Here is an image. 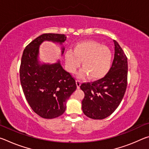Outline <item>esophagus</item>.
<instances>
[{"label":"esophagus","instance_id":"1","mask_svg":"<svg viewBox=\"0 0 149 149\" xmlns=\"http://www.w3.org/2000/svg\"><path fill=\"white\" fill-rule=\"evenodd\" d=\"M81 84V81H79V80L77 79V80H76V85H77V89H79Z\"/></svg>","mask_w":149,"mask_h":149}]
</instances>
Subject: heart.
<instances>
[{
	"label": "heart",
	"mask_w": 149,
	"mask_h": 149,
	"mask_svg": "<svg viewBox=\"0 0 149 149\" xmlns=\"http://www.w3.org/2000/svg\"><path fill=\"white\" fill-rule=\"evenodd\" d=\"M82 61L83 68L79 77L87 75L93 79L103 77L109 72L112 61V53L108 47L101 45L94 40H85L75 43L72 50L65 53L68 71L74 73Z\"/></svg>",
	"instance_id": "b5f03b06"
}]
</instances>
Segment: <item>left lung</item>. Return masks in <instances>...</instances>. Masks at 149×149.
Masks as SVG:
<instances>
[{
    "label": "left lung",
    "mask_w": 149,
    "mask_h": 149,
    "mask_svg": "<svg viewBox=\"0 0 149 149\" xmlns=\"http://www.w3.org/2000/svg\"><path fill=\"white\" fill-rule=\"evenodd\" d=\"M114 58L109 72L102 79L84 83L80 88L85 93L82 110L87 117L102 120L109 116L120 105L127 82V58L114 40Z\"/></svg>",
    "instance_id": "1"
}]
</instances>
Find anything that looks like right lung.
<instances>
[{"label": "right lung", "instance_id": "add662e5", "mask_svg": "<svg viewBox=\"0 0 149 149\" xmlns=\"http://www.w3.org/2000/svg\"><path fill=\"white\" fill-rule=\"evenodd\" d=\"M65 39L64 34H42L26 46L22 54L19 77L25 97L32 110L46 119L57 118L65 112L67 100L77 86L59 60L51 64L40 63L39 46L45 41L62 45ZM64 49L62 47V54Z\"/></svg>", "mask_w": 149, "mask_h": 149}]
</instances>
